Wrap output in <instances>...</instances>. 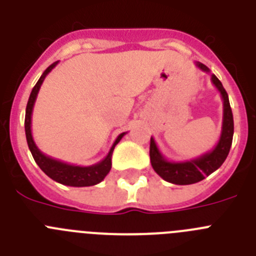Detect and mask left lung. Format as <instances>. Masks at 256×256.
Returning <instances> with one entry per match:
<instances>
[{"instance_id":"obj_1","label":"left lung","mask_w":256,"mask_h":256,"mask_svg":"<svg viewBox=\"0 0 256 256\" xmlns=\"http://www.w3.org/2000/svg\"><path fill=\"white\" fill-rule=\"evenodd\" d=\"M195 65L205 73H210L209 68L202 62L195 61ZM212 82L216 88L220 92L222 100H223V122H222V132L218 144L216 148L205 152L195 159L183 160V162H170L165 159L160 148H158L155 140L151 137L150 140V160L154 170L159 174L160 177L166 182L173 184H192L204 180L210 176L212 172L220 166L224 160L227 159L230 152L232 138H234V115L230 110V100L223 84L214 74H212Z\"/></svg>"}]
</instances>
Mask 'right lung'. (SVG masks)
<instances>
[{
  "label": "right lung",
  "instance_id": "obj_1",
  "mask_svg": "<svg viewBox=\"0 0 256 256\" xmlns=\"http://www.w3.org/2000/svg\"><path fill=\"white\" fill-rule=\"evenodd\" d=\"M58 61L54 62V64L50 65L46 70L44 72V74L40 76V78L38 79V82L36 83V86L33 87L30 92V96H29L28 104H26V142H28V148L30 150L32 155H33V159L37 162L38 166H40L44 173H46L51 180H56V182L61 183V184H65V186H72V187H88V186H94L97 183H100L101 180H104V178L108 176V173L112 169V151H114L115 146L118 144V142L120 141L124 137L126 132L120 133L118 136L115 142L112 144V148L108 151V155L105 156V159H102L101 162H98L97 164L90 165V166H80V165H73L68 164V162H61V160L54 159L51 156H47L46 154H44L40 148H37L34 140H33V136H32V114H33V108H34L36 100H37V94L40 92V88L44 83V78L47 76V74L51 72L54 68L58 65Z\"/></svg>",
  "mask_w": 256,
  "mask_h": 256
}]
</instances>
